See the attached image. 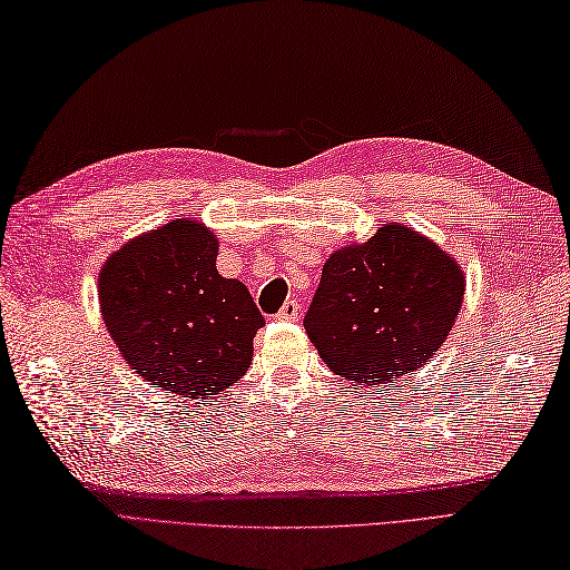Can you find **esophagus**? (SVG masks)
<instances>
[{"label":"esophagus","mask_w":570,"mask_h":570,"mask_svg":"<svg viewBox=\"0 0 570 570\" xmlns=\"http://www.w3.org/2000/svg\"><path fill=\"white\" fill-rule=\"evenodd\" d=\"M275 316L281 318V322H295V318L299 316V304L295 299H287L281 307V312H277Z\"/></svg>","instance_id":"1"}]
</instances>
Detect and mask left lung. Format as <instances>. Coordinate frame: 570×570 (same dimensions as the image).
Returning a JSON list of instances; mask_svg holds the SVG:
<instances>
[{
	"label": "left lung",
	"mask_w": 570,
	"mask_h": 570,
	"mask_svg": "<svg viewBox=\"0 0 570 570\" xmlns=\"http://www.w3.org/2000/svg\"><path fill=\"white\" fill-rule=\"evenodd\" d=\"M462 299L464 275L440 246L386 225L326 261L304 328L333 372L382 386L435 355Z\"/></svg>",
	"instance_id": "obj_1"
}]
</instances>
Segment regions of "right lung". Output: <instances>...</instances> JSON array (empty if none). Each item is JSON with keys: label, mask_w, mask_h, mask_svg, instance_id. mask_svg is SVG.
<instances>
[{"label": "right lung", "mask_w": 570, "mask_h": 570, "mask_svg": "<svg viewBox=\"0 0 570 570\" xmlns=\"http://www.w3.org/2000/svg\"><path fill=\"white\" fill-rule=\"evenodd\" d=\"M217 239L174 219L125 244L99 275L104 322L120 355L164 392L205 399L244 377L266 324L239 281L215 266Z\"/></svg>", "instance_id": "1"}]
</instances>
